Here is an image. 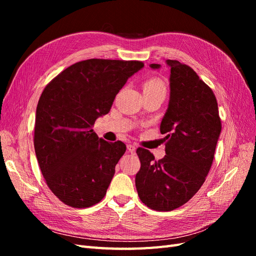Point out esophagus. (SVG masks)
<instances>
[{
  "label": "esophagus",
  "mask_w": 256,
  "mask_h": 256,
  "mask_svg": "<svg viewBox=\"0 0 256 256\" xmlns=\"http://www.w3.org/2000/svg\"><path fill=\"white\" fill-rule=\"evenodd\" d=\"M127 150H128L129 152L134 154V152H136V146L134 145V144H128V145H127Z\"/></svg>",
  "instance_id": "obj_1"
}]
</instances>
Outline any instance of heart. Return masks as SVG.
Here are the masks:
<instances>
[{
  "label": "heart",
  "instance_id": "1",
  "mask_svg": "<svg viewBox=\"0 0 256 256\" xmlns=\"http://www.w3.org/2000/svg\"><path fill=\"white\" fill-rule=\"evenodd\" d=\"M166 90L164 83L158 78H150L148 80H146L143 84V90Z\"/></svg>",
  "mask_w": 256,
  "mask_h": 256
}]
</instances>
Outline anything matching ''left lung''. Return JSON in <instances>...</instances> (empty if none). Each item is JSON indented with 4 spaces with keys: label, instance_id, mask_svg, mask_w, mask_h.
<instances>
[{
    "label": "left lung",
    "instance_id": "1",
    "mask_svg": "<svg viewBox=\"0 0 256 256\" xmlns=\"http://www.w3.org/2000/svg\"><path fill=\"white\" fill-rule=\"evenodd\" d=\"M170 66V102L160 132L166 136V156L156 161L142 147L136 175L140 200L150 209L171 212L182 206L202 187L212 168L221 118L212 90L193 69L176 60ZM152 68L160 65L152 64Z\"/></svg>",
    "mask_w": 256,
    "mask_h": 256
}]
</instances>
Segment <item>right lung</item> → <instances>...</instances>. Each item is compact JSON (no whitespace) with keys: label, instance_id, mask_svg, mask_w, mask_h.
I'll list each match as a JSON object with an SVG mask.
<instances>
[{"label":"right lung","instance_id":"1","mask_svg":"<svg viewBox=\"0 0 256 256\" xmlns=\"http://www.w3.org/2000/svg\"><path fill=\"white\" fill-rule=\"evenodd\" d=\"M143 66L140 60L90 58L46 85L36 109L35 154L46 184L64 204L86 208L104 198L126 145L99 138L92 127Z\"/></svg>","mask_w":256,"mask_h":256}]
</instances>
